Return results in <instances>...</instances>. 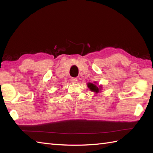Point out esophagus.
<instances>
[{
  "mask_svg": "<svg viewBox=\"0 0 153 153\" xmlns=\"http://www.w3.org/2000/svg\"><path fill=\"white\" fill-rule=\"evenodd\" d=\"M77 78H71V82L72 83H77Z\"/></svg>",
  "mask_w": 153,
  "mask_h": 153,
  "instance_id": "esophagus-1",
  "label": "esophagus"
}]
</instances>
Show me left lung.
Returning a JSON list of instances; mask_svg holds the SVG:
<instances>
[{
    "mask_svg": "<svg viewBox=\"0 0 153 153\" xmlns=\"http://www.w3.org/2000/svg\"><path fill=\"white\" fill-rule=\"evenodd\" d=\"M87 87H88V88L90 89L91 91L95 93V94H97L102 91V86L101 85L97 86V82H94V83H87Z\"/></svg>",
    "mask_w": 153,
    "mask_h": 153,
    "instance_id": "obj_1",
    "label": "left lung"
}]
</instances>
